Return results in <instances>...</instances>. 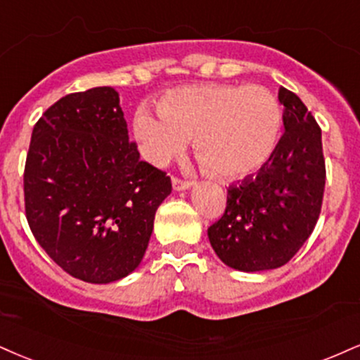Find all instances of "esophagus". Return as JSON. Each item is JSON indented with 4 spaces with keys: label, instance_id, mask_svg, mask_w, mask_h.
Wrapping results in <instances>:
<instances>
[{
    "label": "esophagus",
    "instance_id": "obj_1",
    "mask_svg": "<svg viewBox=\"0 0 360 360\" xmlns=\"http://www.w3.org/2000/svg\"><path fill=\"white\" fill-rule=\"evenodd\" d=\"M193 186L191 181H186V179H179V177H172V188L176 191H184V189H189Z\"/></svg>",
    "mask_w": 360,
    "mask_h": 360
}]
</instances>
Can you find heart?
I'll return each instance as SVG.
<instances>
[{
    "mask_svg": "<svg viewBox=\"0 0 360 360\" xmlns=\"http://www.w3.org/2000/svg\"><path fill=\"white\" fill-rule=\"evenodd\" d=\"M283 112L263 85L202 84L169 90L158 110L139 107L134 134L149 162L164 166L194 137L199 162L223 179L258 171L278 144Z\"/></svg>",
    "mask_w": 360,
    "mask_h": 360,
    "instance_id": "obj_1",
    "label": "heart"
}]
</instances>
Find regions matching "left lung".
<instances>
[{
  "mask_svg": "<svg viewBox=\"0 0 360 360\" xmlns=\"http://www.w3.org/2000/svg\"><path fill=\"white\" fill-rule=\"evenodd\" d=\"M285 132L257 176L228 188L226 210L207 228L224 265L241 271L278 268L309 240L322 210V131L297 94L280 86Z\"/></svg>",
  "mask_w": 360,
  "mask_h": 360,
  "instance_id": "left-lung-1",
  "label": "left lung"
}]
</instances>
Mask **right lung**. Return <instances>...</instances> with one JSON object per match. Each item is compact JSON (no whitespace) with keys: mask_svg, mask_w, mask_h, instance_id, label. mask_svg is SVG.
Masks as SVG:
<instances>
[{"mask_svg":"<svg viewBox=\"0 0 360 360\" xmlns=\"http://www.w3.org/2000/svg\"><path fill=\"white\" fill-rule=\"evenodd\" d=\"M34 240L62 270L110 283L139 266L171 177L141 161L112 86L68 94L34 124L23 174Z\"/></svg>","mask_w":360,"mask_h":360,"instance_id":"obj_1","label":"right lung"}]
</instances>
